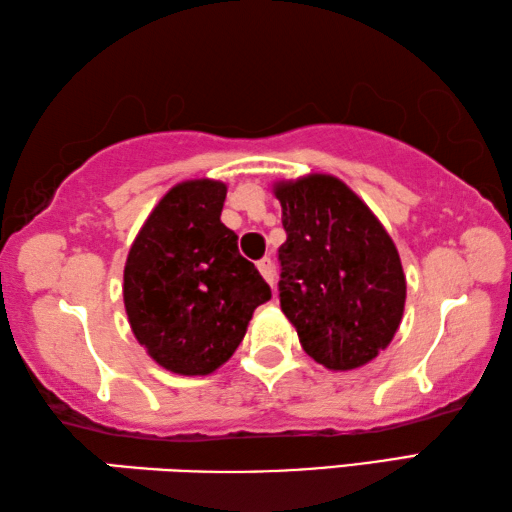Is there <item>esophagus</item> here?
Masks as SVG:
<instances>
[{
  "mask_svg": "<svg viewBox=\"0 0 512 512\" xmlns=\"http://www.w3.org/2000/svg\"><path fill=\"white\" fill-rule=\"evenodd\" d=\"M258 272H261L263 279L274 288V285H276V274H274L272 258H261V261H258Z\"/></svg>",
  "mask_w": 512,
  "mask_h": 512,
  "instance_id": "34e87169",
  "label": "esophagus"
}]
</instances>
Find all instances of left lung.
Here are the masks:
<instances>
[{"label":"left lung","instance_id":"obj_1","mask_svg":"<svg viewBox=\"0 0 512 512\" xmlns=\"http://www.w3.org/2000/svg\"><path fill=\"white\" fill-rule=\"evenodd\" d=\"M288 240L279 247L281 310L312 360L330 371L369 364L402 321L407 281L373 211L333 175L274 184Z\"/></svg>","mask_w":512,"mask_h":512}]
</instances>
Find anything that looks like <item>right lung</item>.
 <instances>
[{"instance_id":"right-lung-1","label":"right lung","mask_w":512,"mask_h":512,"mask_svg":"<svg viewBox=\"0 0 512 512\" xmlns=\"http://www.w3.org/2000/svg\"><path fill=\"white\" fill-rule=\"evenodd\" d=\"M227 184L186 179L152 209L123 270L137 342L164 369L209 375L229 360L254 310L272 299L220 220Z\"/></svg>"}]
</instances>
